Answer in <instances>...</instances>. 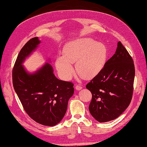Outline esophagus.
Returning a JSON list of instances; mask_svg holds the SVG:
<instances>
[{"mask_svg":"<svg viewBox=\"0 0 147 147\" xmlns=\"http://www.w3.org/2000/svg\"><path fill=\"white\" fill-rule=\"evenodd\" d=\"M75 89H76V90H81V89H82L83 88V87H82V86H80V85H76V86H75Z\"/></svg>","mask_w":147,"mask_h":147,"instance_id":"esophagus-1","label":"esophagus"}]
</instances>
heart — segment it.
<instances>
[{
  "mask_svg": "<svg viewBox=\"0 0 147 147\" xmlns=\"http://www.w3.org/2000/svg\"><path fill=\"white\" fill-rule=\"evenodd\" d=\"M64 56L59 57L55 65L60 77L69 80L76 63L77 73L85 78L97 75L103 68L108 57L106 45L90 38H80L67 43L63 49Z\"/></svg>",
  "mask_w": 147,
  "mask_h": 147,
  "instance_id": "b5f03b06",
  "label": "heart"
}]
</instances>
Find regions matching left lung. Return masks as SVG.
Returning a JSON list of instances; mask_svg holds the SVG:
<instances>
[{"label":"left lung","mask_w":147,"mask_h":147,"mask_svg":"<svg viewBox=\"0 0 147 147\" xmlns=\"http://www.w3.org/2000/svg\"><path fill=\"white\" fill-rule=\"evenodd\" d=\"M135 69L133 60L120 42L102 70L86 85L92 93L89 109L98 122L114 120L132 99Z\"/></svg>","instance_id":"left-lung-1"}]
</instances>
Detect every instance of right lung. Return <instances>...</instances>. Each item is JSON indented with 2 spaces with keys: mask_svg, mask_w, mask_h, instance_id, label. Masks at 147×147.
I'll return each instance as SVG.
<instances>
[{
  "mask_svg": "<svg viewBox=\"0 0 147 147\" xmlns=\"http://www.w3.org/2000/svg\"><path fill=\"white\" fill-rule=\"evenodd\" d=\"M40 43L41 41L35 37L22 48L13 70V84L30 117L41 125L55 126L66 113L69 100L74 92V84L58 79L49 63L33 72L25 68L22 64Z\"/></svg>",
  "mask_w": 147,
  "mask_h": 147,
  "instance_id": "right-lung-1",
  "label": "right lung"
}]
</instances>
